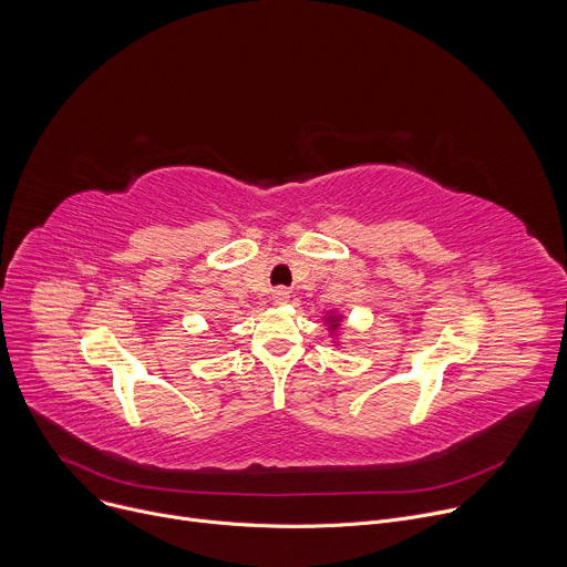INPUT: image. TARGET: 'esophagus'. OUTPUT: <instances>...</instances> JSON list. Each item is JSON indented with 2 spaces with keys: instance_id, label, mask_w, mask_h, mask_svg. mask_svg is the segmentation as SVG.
Masks as SVG:
<instances>
[{
  "instance_id": "1",
  "label": "esophagus",
  "mask_w": 567,
  "mask_h": 567,
  "mask_svg": "<svg viewBox=\"0 0 567 567\" xmlns=\"http://www.w3.org/2000/svg\"><path fill=\"white\" fill-rule=\"evenodd\" d=\"M289 289H285V287H278L276 291H274V302L276 305H287L289 302Z\"/></svg>"
}]
</instances>
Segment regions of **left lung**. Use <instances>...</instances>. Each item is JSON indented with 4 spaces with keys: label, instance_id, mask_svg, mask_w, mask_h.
I'll list each match as a JSON object with an SVG mask.
<instances>
[{
    "label": "left lung",
    "instance_id": "8db88e82",
    "mask_svg": "<svg viewBox=\"0 0 567 567\" xmlns=\"http://www.w3.org/2000/svg\"><path fill=\"white\" fill-rule=\"evenodd\" d=\"M326 318V322H328V330H330V334L334 337V343L339 341V332H341V320H343V316L339 313V311H330L328 316H322Z\"/></svg>",
    "mask_w": 567,
    "mask_h": 567
}]
</instances>
